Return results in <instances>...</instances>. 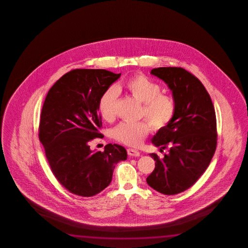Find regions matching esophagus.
Returning a JSON list of instances; mask_svg holds the SVG:
<instances>
[{"mask_svg":"<svg viewBox=\"0 0 248 248\" xmlns=\"http://www.w3.org/2000/svg\"><path fill=\"white\" fill-rule=\"evenodd\" d=\"M127 154H128V155L135 156V157H139L140 155V153L138 150H135V149H133V148H128L127 149Z\"/></svg>","mask_w":248,"mask_h":248,"instance_id":"esophagus-1","label":"esophagus"}]
</instances>
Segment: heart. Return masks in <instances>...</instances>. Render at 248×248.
<instances>
[{
    "mask_svg": "<svg viewBox=\"0 0 248 248\" xmlns=\"http://www.w3.org/2000/svg\"><path fill=\"white\" fill-rule=\"evenodd\" d=\"M126 93L142 103L141 115H144L155 129H162L171 122L176 112V103L171 95L161 93V87L142 75L130 78L122 85ZM117 91L114 88L106 90L99 101V110L102 118L111 122L115 116V101ZM151 130L146 122L135 123L122 122L113 131V138L127 146L137 147Z\"/></svg>",
    "mask_w": 248,
    "mask_h": 248,
    "instance_id": "1",
    "label": "heart"
}]
</instances>
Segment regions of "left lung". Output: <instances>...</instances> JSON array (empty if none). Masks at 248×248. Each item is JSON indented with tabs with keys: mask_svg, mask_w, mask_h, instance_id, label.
Returning a JSON list of instances; mask_svg holds the SVG:
<instances>
[{
	"mask_svg": "<svg viewBox=\"0 0 248 248\" xmlns=\"http://www.w3.org/2000/svg\"><path fill=\"white\" fill-rule=\"evenodd\" d=\"M151 75L172 91L176 112L152 139L155 147L168 149V154L162 159L150 154L155 168L147 182L159 193L173 195L192 186L209 166L217 144L216 115L205 87L184 68L158 67Z\"/></svg>",
	"mask_w": 248,
	"mask_h": 248,
	"instance_id": "left-lung-1",
	"label": "left lung"
}]
</instances>
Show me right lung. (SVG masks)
I'll return each mask as SVG.
<instances>
[{
	"label": "right lung",
	"mask_w": 248,
	"mask_h": 248,
	"mask_svg": "<svg viewBox=\"0 0 248 248\" xmlns=\"http://www.w3.org/2000/svg\"><path fill=\"white\" fill-rule=\"evenodd\" d=\"M122 74L105 69H75L49 89L42 107L39 139L51 170L70 193L90 197L109 185L115 165L126 150L108 144L93 151L89 142L101 138L99 101Z\"/></svg>",
	"instance_id": "obj_1"
}]
</instances>
